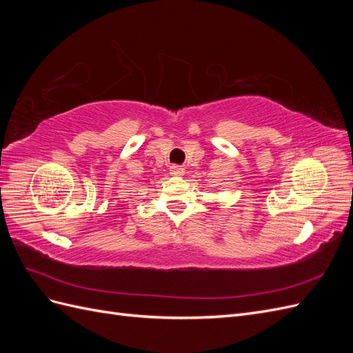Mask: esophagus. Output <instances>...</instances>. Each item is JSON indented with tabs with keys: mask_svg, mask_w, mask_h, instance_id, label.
Listing matches in <instances>:
<instances>
[{
	"mask_svg": "<svg viewBox=\"0 0 353 353\" xmlns=\"http://www.w3.org/2000/svg\"><path fill=\"white\" fill-rule=\"evenodd\" d=\"M169 172H170V175H174V176H183L185 174V169L183 166L172 165L169 168Z\"/></svg>",
	"mask_w": 353,
	"mask_h": 353,
	"instance_id": "obj_1",
	"label": "esophagus"
}]
</instances>
